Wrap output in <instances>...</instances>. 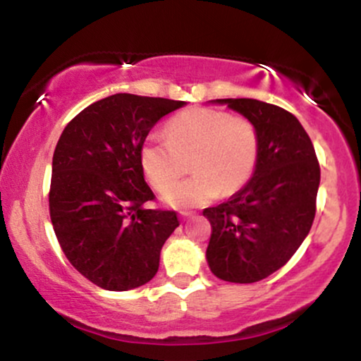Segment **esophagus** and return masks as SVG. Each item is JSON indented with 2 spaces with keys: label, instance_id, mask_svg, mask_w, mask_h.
I'll return each mask as SVG.
<instances>
[{
  "label": "esophagus",
  "instance_id": "esophagus-1",
  "mask_svg": "<svg viewBox=\"0 0 361 361\" xmlns=\"http://www.w3.org/2000/svg\"><path fill=\"white\" fill-rule=\"evenodd\" d=\"M180 217L183 219V221H185V219L192 217V212H186V210H183V212H180Z\"/></svg>",
  "mask_w": 361,
  "mask_h": 361
}]
</instances>
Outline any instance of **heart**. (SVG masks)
<instances>
[{
	"mask_svg": "<svg viewBox=\"0 0 361 361\" xmlns=\"http://www.w3.org/2000/svg\"><path fill=\"white\" fill-rule=\"evenodd\" d=\"M258 149V132L247 118L231 117L221 110L192 109L169 118L166 137L149 135L139 157L152 188L163 192L170 186L163 193L168 205L198 207L219 193L241 190L255 171ZM186 160L194 176L173 185Z\"/></svg>",
	"mask_w": 361,
	"mask_h": 361,
	"instance_id": "1",
	"label": "heart"
}]
</instances>
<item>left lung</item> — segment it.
<instances>
[{
    "instance_id": "8db88e82",
    "label": "left lung",
    "mask_w": 361,
    "mask_h": 361,
    "mask_svg": "<svg viewBox=\"0 0 361 361\" xmlns=\"http://www.w3.org/2000/svg\"><path fill=\"white\" fill-rule=\"evenodd\" d=\"M212 103L250 120L259 149L251 180L204 210L212 226L207 263L224 281L255 283L280 270L307 238L321 169L307 132L290 111L252 98Z\"/></svg>"
}]
</instances>
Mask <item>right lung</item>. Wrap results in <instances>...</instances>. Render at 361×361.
Here are the masks:
<instances>
[{
	"label": "right lung",
	"instance_id": "obj_1",
	"mask_svg": "<svg viewBox=\"0 0 361 361\" xmlns=\"http://www.w3.org/2000/svg\"><path fill=\"white\" fill-rule=\"evenodd\" d=\"M185 102L117 93L91 103L62 130L52 157L49 210L69 263L98 287L147 283L180 226L173 210L146 209L140 147L159 118Z\"/></svg>",
	"mask_w": 361,
	"mask_h": 361
}]
</instances>
